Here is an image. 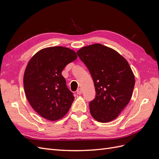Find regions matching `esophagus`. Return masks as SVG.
I'll use <instances>...</instances> for the list:
<instances>
[{"label":"esophagus","instance_id":"esophagus-1","mask_svg":"<svg viewBox=\"0 0 159 159\" xmlns=\"http://www.w3.org/2000/svg\"><path fill=\"white\" fill-rule=\"evenodd\" d=\"M76 93H77V94H78V95H81V93H82V90H81V88H79V89H78V90H77Z\"/></svg>","mask_w":159,"mask_h":159}]
</instances>
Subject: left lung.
I'll return each instance as SVG.
<instances>
[{
	"mask_svg": "<svg viewBox=\"0 0 159 159\" xmlns=\"http://www.w3.org/2000/svg\"><path fill=\"white\" fill-rule=\"evenodd\" d=\"M92 76L95 98L89 103L91 116L101 123L116 119L131 99L135 80L126 59L111 48L94 44L77 52Z\"/></svg>",
	"mask_w": 159,
	"mask_h": 159,
	"instance_id": "1",
	"label": "left lung"
}]
</instances>
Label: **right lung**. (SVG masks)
<instances>
[{"mask_svg": "<svg viewBox=\"0 0 159 159\" xmlns=\"http://www.w3.org/2000/svg\"><path fill=\"white\" fill-rule=\"evenodd\" d=\"M77 57L69 48L53 46L38 51L28 61L23 78L25 95L43 118L57 121L68 112L74 97L61 71Z\"/></svg>", "mask_w": 159, "mask_h": 159, "instance_id": "1", "label": "right lung"}]
</instances>
